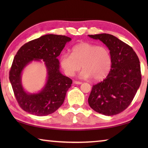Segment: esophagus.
<instances>
[{"label": "esophagus", "instance_id": "1", "mask_svg": "<svg viewBox=\"0 0 148 148\" xmlns=\"http://www.w3.org/2000/svg\"><path fill=\"white\" fill-rule=\"evenodd\" d=\"M74 83L75 84H78V85H80V84H82V82H79V81H74Z\"/></svg>", "mask_w": 148, "mask_h": 148}]
</instances>
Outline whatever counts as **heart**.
Masks as SVG:
<instances>
[{"label":"heart","mask_w":148,"mask_h":148,"mask_svg":"<svg viewBox=\"0 0 148 148\" xmlns=\"http://www.w3.org/2000/svg\"><path fill=\"white\" fill-rule=\"evenodd\" d=\"M60 64L67 76H73L82 67L84 70L80 77H92L95 81H101L109 74L112 57L107 47L84 42L72 47V54L62 53L60 57Z\"/></svg>","instance_id":"obj_1"}]
</instances>
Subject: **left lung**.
I'll list each match as a JSON object with an SVG mask.
<instances>
[{"label": "left lung", "mask_w": 148, "mask_h": 148, "mask_svg": "<svg viewBox=\"0 0 148 148\" xmlns=\"http://www.w3.org/2000/svg\"><path fill=\"white\" fill-rule=\"evenodd\" d=\"M108 47L112 66L103 81L93 85L89 97L90 107L105 116L118 114L133 100L142 81L138 57L132 47L109 34L88 35Z\"/></svg>", "instance_id": "obj_1"}]
</instances>
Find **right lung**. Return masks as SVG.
<instances>
[{"label":"right lung","mask_w":148,"mask_h":148,"mask_svg":"<svg viewBox=\"0 0 148 148\" xmlns=\"http://www.w3.org/2000/svg\"><path fill=\"white\" fill-rule=\"evenodd\" d=\"M71 40L62 35L46 34L22 46L12 62L9 79L19 106L28 113L38 116L51 114L61 106L72 81L59 71L58 57ZM43 60L48 71L47 84L41 92L31 94L24 91L21 84V72L32 60Z\"/></svg>","instance_id":"right-lung-1"}]
</instances>
